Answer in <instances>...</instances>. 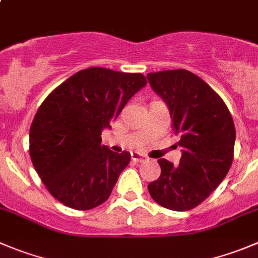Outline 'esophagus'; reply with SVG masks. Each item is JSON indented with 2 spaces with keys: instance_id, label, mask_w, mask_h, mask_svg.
Wrapping results in <instances>:
<instances>
[{
  "instance_id": "34e87169",
  "label": "esophagus",
  "mask_w": 258,
  "mask_h": 258,
  "mask_svg": "<svg viewBox=\"0 0 258 258\" xmlns=\"http://www.w3.org/2000/svg\"><path fill=\"white\" fill-rule=\"evenodd\" d=\"M132 161H133V162H143V161H146V157H144L143 154L132 153Z\"/></svg>"
}]
</instances>
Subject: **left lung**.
I'll return each mask as SVG.
<instances>
[{"label":"left lung","instance_id":"8db88e82","mask_svg":"<svg viewBox=\"0 0 258 258\" xmlns=\"http://www.w3.org/2000/svg\"><path fill=\"white\" fill-rule=\"evenodd\" d=\"M162 97L180 137L178 166L158 159L161 176L148 185L153 200L166 209L186 212L201 204L224 180L233 162L235 127L222 97L186 70L147 75Z\"/></svg>","mask_w":258,"mask_h":258}]
</instances>
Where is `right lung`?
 Masks as SVG:
<instances>
[{"mask_svg": "<svg viewBox=\"0 0 258 258\" xmlns=\"http://www.w3.org/2000/svg\"><path fill=\"white\" fill-rule=\"evenodd\" d=\"M147 85L142 73L91 67L48 95L30 126V157L49 192L66 207L88 210L111 195L131 153L101 144L129 100Z\"/></svg>", "mask_w": 258, "mask_h": 258, "instance_id": "obj_1", "label": "right lung"}]
</instances>
